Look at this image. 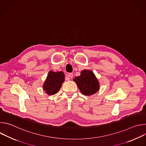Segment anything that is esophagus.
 <instances>
[{
    "mask_svg": "<svg viewBox=\"0 0 146 146\" xmlns=\"http://www.w3.org/2000/svg\"><path fill=\"white\" fill-rule=\"evenodd\" d=\"M73 73H69L68 74V76H69V77H70V78H72L73 77Z\"/></svg>",
    "mask_w": 146,
    "mask_h": 146,
    "instance_id": "obj_1",
    "label": "esophagus"
}]
</instances>
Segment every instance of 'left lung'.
Masks as SVG:
<instances>
[{"label": "left lung", "instance_id": "left-lung-1", "mask_svg": "<svg viewBox=\"0 0 146 146\" xmlns=\"http://www.w3.org/2000/svg\"><path fill=\"white\" fill-rule=\"evenodd\" d=\"M73 81L76 83L80 92L86 96L95 94L100 88L98 78L94 72L90 70L81 71L80 76L76 77Z\"/></svg>", "mask_w": 146, "mask_h": 146}]
</instances>
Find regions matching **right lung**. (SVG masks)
Returning a JSON list of instances; mask_svg holds the SVG:
<instances>
[{
	"instance_id": "1",
	"label": "right lung",
	"mask_w": 146,
	"mask_h": 146,
	"mask_svg": "<svg viewBox=\"0 0 146 146\" xmlns=\"http://www.w3.org/2000/svg\"><path fill=\"white\" fill-rule=\"evenodd\" d=\"M65 81V74L62 71L54 72L50 70L43 83V89L48 95L56 94Z\"/></svg>"
}]
</instances>
